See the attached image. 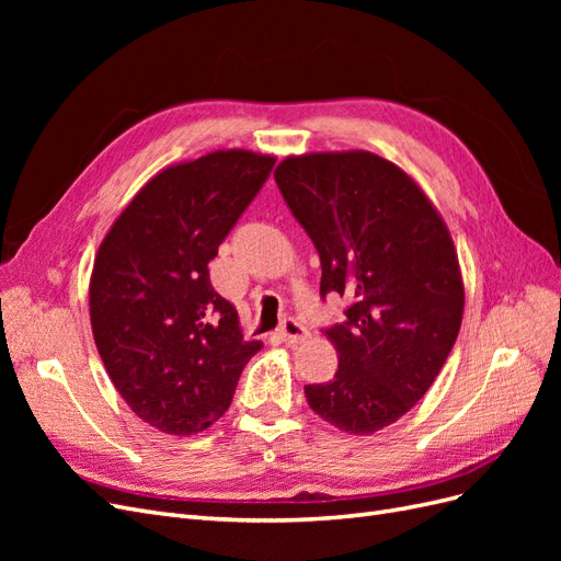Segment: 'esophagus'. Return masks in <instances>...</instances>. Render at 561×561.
<instances>
[{
  "mask_svg": "<svg viewBox=\"0 0 561 561\" xmlns=\"http://www.w3.org/2000/svg\"><path fill=\"white\" fill-rule=\"evenodd\" d=\"M278 336L283 339V342L287 344V346H295V344H301V342H307L309 339V330L304 328V325H299L297 320H285L283 325H280V330H278Z\"/></svg>",
  "mask_w": 561,
  "mask_h": 561,
  "instance_id": "34e87169",
  "label": "esophagus"
}]
</instances>
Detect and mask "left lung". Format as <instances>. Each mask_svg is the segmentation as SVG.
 Here are the masks:
<instances>
[{
    "label": "left lung",
    "instance_id": "8db88e82",
    "mask_svg": "<svg viewBox=\"0 0 561 561\" xmlns=\"http://www.w3.org/2000/svg\"><path fill=\"white\" fill-rule=\"evenodd\" d=\"M274 178L320 254V297L351 299L325 330L336 375L304 396L334 428L371 435L426 396L461 330L451 233L402 168L365 149L287 157Z\"/></svg>",
    "mask_w": 561,
    "mask_h": 561
}]
</instances>
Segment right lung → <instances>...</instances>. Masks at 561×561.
<instances>
[{"instance_id":"right-lung-1","label":"right lung","mask_w":561,"mask_h":561,"mask_svg":"<svg viewBox=\"0 0 561 561\" xmlns=\"http://www.w3.org/2000/svg\"><path fill=\"white\" fill-rule=\"evenodd\" d=\"M276 157L248 149L163 168L116 217L95 254L91 328L130 410L168 435L222 416L262 342L215 293L208 264L266 182Z\"/></svg>"}]
</instances>
